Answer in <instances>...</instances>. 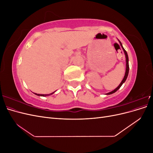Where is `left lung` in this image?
I'll use <instances>...</instances> for the list:
<instances>
[{
  "instance_id": "left-lung-1",
  "label": "left lung",
  "mask_w": 153,
  "mask_h": 153,
  "mask_svg": "<svg viewBox=\"0 0 153 153\" xmlns=\"http://www.w3.org/2000/svg\"><path fill=\"white\" fill-rule=\"evenodd\" d=\"M118 41H119V42L120 45H121V47H122V48H123V51H124V54H125V57H126V71H125L124 76V78H123V79L122 82H121V84H120L119 85V86H118L117 88H115V89L114 91H111V92H108V93H106V95L112 94L114 93V92H116V91L119 89V88L122 86V85L125 82V81L126 80L127 77H128V73H129V59H128V53H127V52H126V51L125 50L124 48H123V45H122L121 41H120L119 39H118Z\"/></svg>"
}]
</instances>
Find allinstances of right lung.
I'll return each instance as SVG.
<instances>
[{
	"instance_id": "right-lung-1",
	"label": "right lung",
	"mask_w": 153,
	"mask_h": 153,
	"mask_svg": "<svg viewBox=\"0 0 153 153\" xmlns=\"http://www.w3.org/2000/svg\"><path fill=\"white\" fill-rule=\"evenodd\" d=\"M55 91H54V92H52V93H50V94H37V93H34V94H35L36 95H37V96H50V95H52V94H53Z\"/></svg>"
}]
</instances>
